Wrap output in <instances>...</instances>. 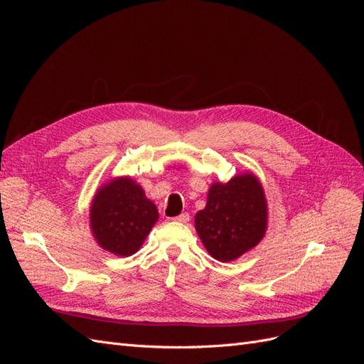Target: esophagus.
I'll return each instance as SVG.
<instances>
[{"mask_svg":"<svg viewBox=\"0 0 364 364\" xmlns=\"http://www.w3.org/2000/svg\"><path fill=\"white\" fill-rule=\"evenodd\" d=\"M172 220L177 221V223H181V224H186V223H188V221H190V215H188L187 213H183V214L177 215L176 218H172Z\"/></svg>","mask_w":364,"mask_h":364,"instance_id":"1","label":"esophagus"}]
</instances>
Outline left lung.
<instances>
[{
    "instance_id": "obj_1",
    "label": "left lung",
    "mask_w": 364,
    "mask_h": 364,
    "mask_svg": "<svg viewBox=\"0 0 364 364\" xmlns=\"http://www.w3.org/2000/svg\"><path fill=\"white\" fill-rule=\"evenodd\" d=\"M269 209L262 184L252 172L215 181L195 217L196 232L213 258L230 262L255 247L267 232Z\"/></svg>"
}]
</instances>
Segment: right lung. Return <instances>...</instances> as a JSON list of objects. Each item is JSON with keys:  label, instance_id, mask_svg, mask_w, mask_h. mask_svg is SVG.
<instances>
[{"label": "right lung", "instance_id": "obj_1", "mask_svg": "<svg viewBox=\"0 0 364 364\" xmlns=\"http://www.w3.org/2000/svg\"><path fill=\"white\" fill-rule=\"evenodd\" d=\"M159 213L131 177H114L102 184L90 206V228L102 250L129 257L144 243Z\"/></svg>", "mask_w": 364, "mask_h": 364}]
</instances>
